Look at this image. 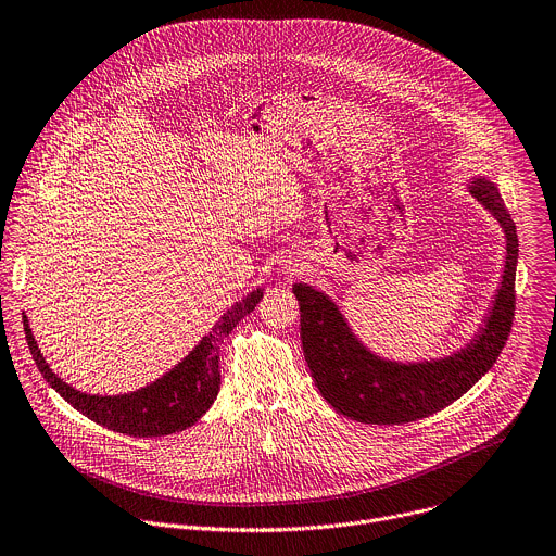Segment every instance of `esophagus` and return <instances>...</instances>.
<instances>
[{"label": "esophagus", "instance_id": "1", "mask_svg": "<svg viewBox=\"0 0 556 556\" xmlns=\"http://www.w3.org/2000/svg\"><path fill=\"white\" fill-rule=\"evenodd\" d=\"M293 271H298V269H291V274H293Z\"/></svg>", "mask_w": 556, "mask_h": 556}]
</instances>
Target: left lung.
<instances>
[{
    "label": "left lung",
    "instance_id": "1",
    "mask_svg": "<svg viewBox=\"0 0 556 556\" xmlns=\"http://www.w3.org/2000/svg\"><path fill=\"white\" fill-rule=\"evenodd\" d=\"M468 190L504 227L506 265L485 325L455 355L419 364L382 359L353 336L323 291L304 282L293 285L304 359L323 397L344 417L362 424H408L428 417L459 400L497 362L515 320L517 227L490 180L475 178Z\"/></svg>",
    "mask_w": 556,
    "mask_h": 556
}]
</instances>
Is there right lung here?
I'll return each mask as SVG.
<instances>
[{"label": "right lung", "instance_id": "obj_1", "mask_svg": "<svg viewBox=\"0 0 556 556\" xmlns=\"http://www.w3.org/2000/svg\"><path fill=\"white\" fill-rule=\"evenodd\" d=\"M263 298V289L252 291L214 325L212 333L205 336L199 346L178 362L169 374H165L154 384L139 389L128 395H88L75 391L61 378L52 374L46 364L28 320L24 318V331L28 340L30 355L41 371L43 380L64 397L71 406L84 413L88 419L116 430V433L130 438H161L185 430L199 421L207 408L214 404L220 389V371H218V349L220 342L231 333V329L250 316Z\"/></svg>", "mask_w": 556, "mask_h": 556}]
</instances>
